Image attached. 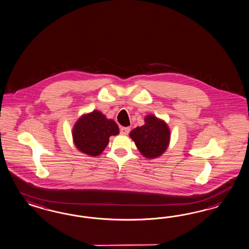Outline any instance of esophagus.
<instances>
[{
	"label": "esophagus",
	"mask_w": 249,
	"mask_h": 249,
	"mask_svg": "<svg viewBox=\"0 0 249 249\" xmlns=\"http://www.w3.org/2000/svg\"><path fill=\"white\" fill-rule=\"evenodd\" d=\"M129 131H130V128L129 127H121L120 128V133L122 135H128Z\"/></svg>",
	"instance_id": "obj_1"
}]
</instances>
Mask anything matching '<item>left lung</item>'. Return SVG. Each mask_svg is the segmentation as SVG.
<instances>
[{
	"label": "left lung",
	"mask_w": 249,
	"mask_h": 249,
	"mask_svg": "<svg viewBox=\"0 0 249 249\" xmlns=\"http://www.w3.org/2000/svg\"><path fill=\"white\" fill-rule=\"evenodd\" d=\"M145 124L132 129L129 133L140 153L146 158L154 159L163 155L170 141V130L167 124L154 115H148Z\"/></svg>",
	"instance_id": "1"
}]
</instances>
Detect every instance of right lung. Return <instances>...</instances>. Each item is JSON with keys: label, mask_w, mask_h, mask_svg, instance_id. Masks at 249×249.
Listing matches in <instances>:
<instances>
[{"label": "right lung", "mask_w": 249, "mask_h": 249, "mask_svg": "<svg viewBox=\"0 0 249 249\" xmlns=\"http://www.w3.org/2000/svg\"><path fill=\"white\" fill-rule=\"evenodd\" d=\"M119 126L98 110L82 116L72 129L73 142L78 150L90 156L102 154L109 137L118 135Z\"/></svg>", "instance_id": "right-lung-1"}]
</instances>
